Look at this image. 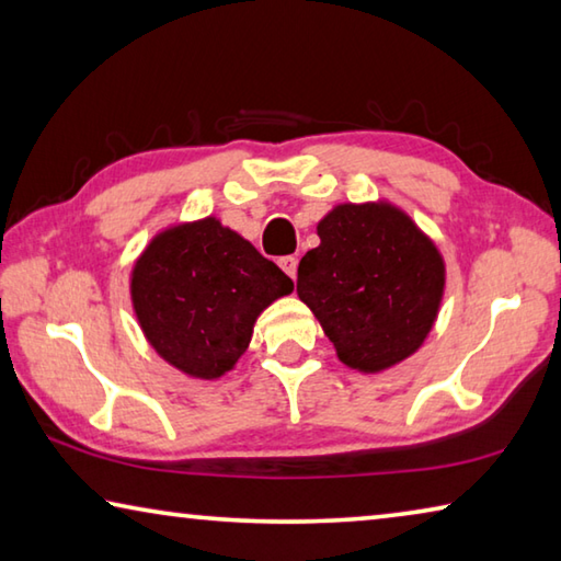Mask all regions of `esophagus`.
Returning <instances> with one entry per match:
<instances>
[{
  "label": "esophagus",
  "mask_w": 561,
  "mask_h": 561,
  "mask_svg": "<svg viewBox=\"0 0 561 561\" xmlns=\"http://www.w3.org/2000/svg\"><path fill=\"white\" fill-rule=\"evenodd\" d=\"M297 264H299V260L297 257H282L279 260V267L289 274L291 279H297Z\"/></svg>",
  "instance_id": "obj_1"
}]
</instances>
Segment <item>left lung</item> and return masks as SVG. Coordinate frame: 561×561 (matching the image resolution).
<instances>
[{
    "label": "left lung",
    "mask_w": 561,
    "mask_h": 561,
    "mask_svg": "<svg viewBox=\"0 0 561 561\" xmlns=\"http://www.w3.org/2000/svg\"><path fill=\"white\" fill-rule=\"evenodd\" d=\"M319 247L299 262L297 294L341 364L381 374L413 356L438 319L445 262L401 207L344 203L317 225Z\"/></svg>",
    "instance_id": "8db88e82"
}]
</instances>
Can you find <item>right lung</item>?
Here are the masks:
<instances>
[{
    "label": "right lung",
    "mask_w": 561,
    "mask_h": 561,
    "mask_svg": "<svg viewBox=\"0 0 561 561\" xmlns=\"http://www.w3.org/2000/svg\"><path fill=\"white\" fill-rule=\"evenodd\" d=\"M294 282L217 217L158 232L130 272L133 311L148 344L190 378L232 371L254 321Z\"/></svg>",
    "instance_id": "add662e5"
}]
</instances>
